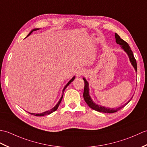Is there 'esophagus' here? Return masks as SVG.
<instances>
[{
    "instance_id": "1",
    "label": "esophagus",
    "mask_w": 147,
    "mask_h": 147,
    "mask_svg": "<svg viewBox=\"0 0 147 147\" xmlns=\"http://www.w3.org/2000/svg\"><path fill=\"white\" fill-rule=\"evenodd\" d=\"M84 73H85L84 70L82 69V68H80V69H79V70L77 71L76 76L77 77H81L82 76H83V75L84 74Z\"/></svg>"
}]
</instances>
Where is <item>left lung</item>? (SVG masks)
I'll use <instances>...</instances> for the list:
<instances>
[{
	"label": "left lung",
	"instance_id": "8db88e82",
	"mask_svg": "<svg viewBox=\"0 0 147 147\" xmlns=\"http://www.w3.org/2000/svg\"><path fill=\"white\" fill-rule=\"evenodd\" d=\"M115 38H116V42L117 44L119 45L124 50L126 54L128 55V56L129 57V59L130 62H131L132 66L134 67L135 70L136 71H137V64H136V61L135 58L134 57V55H133V51H131V48L129 47V45L126 43L125 41H124L122 40L121 38H120L119 36L117 34L115 33ZM83 80H84V94H83V96H84V99L86 101V102L87 104V105L89 106L90 108H92V109L97 111L99 112H102V113H116L117 111H118L119 110L121 109H122L123 107H125L126 104H128L130 100H131L132 97L131 99H129L128 102L125 103L124 105L122 106H121L119 107H117V108H109V107H106L102 106H100L98 105L97 104H96L94 102L93 100L91 98V97L89 95V82H87V80L85 79L84 77Z\"/></svg>",
	"mask_w": 147,
	"mask_h": 147
}]
</instances>
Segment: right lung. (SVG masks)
Returning a JSON list of instances; mask_svg holds the SVG:
<instances>
[{
  "mask_svg": "<svg viewBox=\"0 0 147 147\" xmlns=\"http://www.w3.org/2000/svg\"><path fill=\"white\" fill-rule=\"evenodd\" d=\"M38 29H38V28H35V29H32V30H31V32H29V33L28 34V35L27 36V37H28V36H29L30 35V34L32 33V32H33L34 31H36V30H38ZM75 78H76V76H74V77H72V79H71V80H70V81H69V82H68L67 84V85H65V86L64 87L63 89L62 96H61L60 99V100H58V103L56 104V105H55V107H53V108L51 109L50 110L47 111H45V112H44V113H40V114H39V113H38V114H35V113H29V114H31V115H34V116H45V115H50V114H51V113H52L53 112L55 111H56V110L58 109V106H59V105H60V102H61V100H62L63 96V93H64V91H65V89H66V88L68 86V85H69L71 82H73L74 80L75 79Z\"/></svg>",
  "mask_w": 147,
  "mask_h": 147,
  "instance_id": "obj_1",
  "label": "right lung"
}]
</instances>
